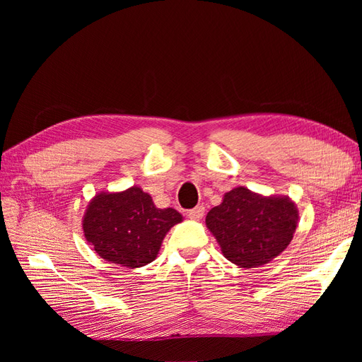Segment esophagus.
Wrapping results in <instances>:
<instances>
[{"label": "esophagus", "mask_w": 362, "mask_h": 362, "mask_svg": "<svg viewBox=\"0 0 362 362\" xmlns=\"http://www.w3.org/2000/svg\"><path fill=\"white\" fill-rule=\"evenodd\" d=\"M204 213H205V206L204 205H198L192 208V210L187 211V216L192 218V221H199V218L204 217Z\"/></svg>", "instance_id": "esophagus-1"}]
</instances>
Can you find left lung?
Returning a JSON list of instances; mask_svg holds the SVG:
<instances>
[{"label": "left lung", "mask_w": 362, "mask_h": 362, "mask_svg": "<svg viewBox=\"0 0 362 362\" xmlns=\"http://www.w3.org/2000/svg\"><path fill=\"white\" fill-rule=\"evenodd\" d=\"M298 222V206L288 196H262L246 187L225 193L205 218L223 257L243 269L264 266L286 250Z\"/></svg>", "instance_id": "obj_1"}]
</instances>
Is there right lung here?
Returning <instances> with one entry per match:
<instances>
[{"mask_svg":"<svg viewBox=\"0 0 362 362\" xmlns=\"http://www.w3.org/2000/svg\"><path fill=\"white\" fill-rule=\"evenodd\" d=\"M182 222L173 208H157L137 185L96 193L83 216V231L96 254L113 264L144 267L158 255L169 229Z\"/></svg>","mask_w":362,"mask_h":362,"instance_id":"obj_1","label":"right lung"}]
</instances>
